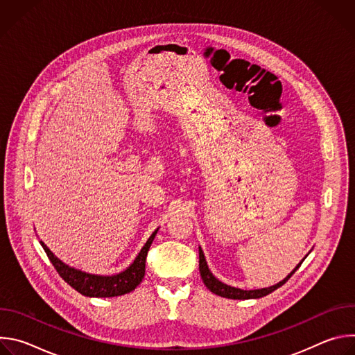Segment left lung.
I'll list each match as a JSON object with an SVG mask.
<instances>
[{
  "label": "left lung",
  "mask_w": 355,
  "mask_h": 355,
  "mask_svg": "<svg viewBox=\"0 0 355 355\" xmlns=\"http://www.w3.org/2000/svg\"><path fill=\"white\" fill-rule=\"evenodd\" d=\"M303 263V260H302ZM300 263V264H302ZM300 264L285 278L282 279L279 284L274 285V286H270V288H263V289H251V291H244V289H239V288H233L230 285H226L223 282H220L219 279H216L212 272L209 271L208 268V264H207V260H205V256H204V251H202V248L199 247V272H200V277H202V281H204V284L207 285V288L219 295V296H223V297H227V299H256V297H263L271 292H274L275 289H278L279 286H282L293 274L295 271L300 267Z\"/></svg>",
  "instance_id": "1"
}]
</instances>
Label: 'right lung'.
Segmentation results:
<instances>
[{"instance_id":"right-lung-1","label":"right lung","mask_w":355,"mask_h":355,"mask_svg":"<svg viewBox=\"0 0 355 355\" xmlns=\"http://www.w3.org/2000/svg\"><path fill=\"white\" fill-rule=\"evenodd\" d=\"M159 230V229H157ZM157 230L148 237L143 248L140 250L139 256L135 259V261L128 267L123 272L111 275V277H103V275H94L87 274L83 271H78L76 268H71L62 263L52 251H50L43 241H40L44 252L47 254L49 260L52 261L53 267L59 272V275L77 292L85 296L92 297H111V296H119L132 292L143 279L144 271H146V257L147 251L155 240V236Z\"/></svg>"}]
</instances>
